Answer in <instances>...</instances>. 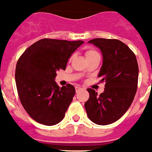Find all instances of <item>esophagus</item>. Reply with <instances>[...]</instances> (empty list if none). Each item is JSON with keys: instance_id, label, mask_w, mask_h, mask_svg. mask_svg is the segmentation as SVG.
I'll return each instance as SVG.
<instances>
[{"instance_id": "34e87169", "label": "esophagus", "mask_w": 152, "mask_h": 152, "mask_svg": "<svg viewBox=\"0 0 152 152\" xmlns=\"http://www.w3.org/2000/svg\"><path fill=\"white\" fill-rule=\"evenodd\" d=\"M80 89H81V87H80V86H76V93H77V92H79V91L80 90Z\"/></svg>"}]
</instances>
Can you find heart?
I'll return each instance as SVG.
<instances>
[{
	"label": "heart",
	"instance_id": "heart-1",
	"mask_svg": "<svg viewBox=\"0 0 152 152\" xmlns=\"http://www.w3.org/2000/svg\"><path fill=\"white\" fill-rule=\"evenodd\" d=\"M97 53V51H96V50H88L87 51H86V53H85V55H86V57H89V56H94V55H96Z\"/></svg>",
	"mask_w": 152,
	"mask_h": 152
}]
</instances>
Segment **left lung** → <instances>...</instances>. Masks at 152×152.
Returning a JSON list of instances; mask_svg holds the SVG:
<instances>
[{"label":"left lung","mask_w":152,"mask_h":152,"mask_svg":"<svg viewBox=\"0 0 152 152\" xmlns=\"http://www.w3.org/2000/svg\"><path fill=\"white\" fill-rule=\"evenodd\" d=\"M102 51L103 63L98 77L105 82L100 95L88 88L89 98L85 107L88 118L105 126L118 121L127 110L135 96L139 66L135 55L118 39H94L88 42Z\"/></svg>","instance_id":"left-lung-1"}]
</instances>
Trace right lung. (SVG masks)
<instances>
[{
  "label": "right lung",
  "mask_w": 152,
  "mask_h": 152,
  "mask_svg": "<svg viewBox=\"0 0 152 152\" xmlns=\"http://www.w3.org/2000/svg\"><path fill=\"white\" fill-rule=\"evenodd\" d=\"M84 42L52 39L39 40L25 50L17 63V89L25 110L39 123L61 122L76 90L67 84L60 88L56 72L66 69L68 59Z\"/></svg>",
  "instance_id": "add662e5"
}]
</instances>
